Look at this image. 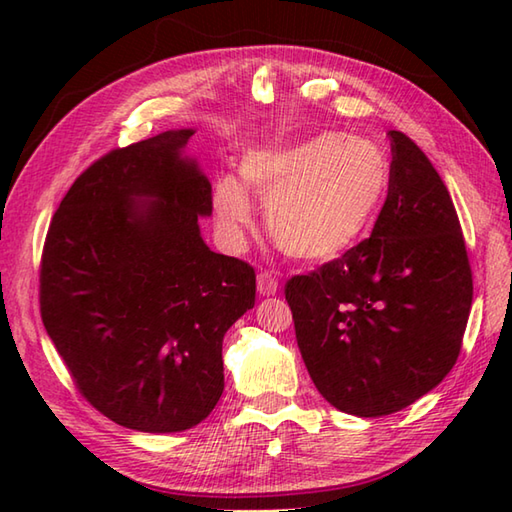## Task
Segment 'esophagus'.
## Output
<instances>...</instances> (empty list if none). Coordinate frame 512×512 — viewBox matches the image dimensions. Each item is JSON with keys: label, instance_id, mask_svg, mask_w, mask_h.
I'll return each mask as SVG.
<instances>
[{"label": "esophagus", "instance_id": "esophagus-1", "mask_svg": "<svg viewBox=\"0 0 512 512\" xmlns=\"http://www.w3.org/2000/svg\"><path fill=\"white\" fill-rule=\"evenodd\" d=\"M277 288H279V281H277V277L273 273H270V270H262V273L257 275V292L262 297L275 295Z\"/></svg>", "mask_w": 512, "mask_h": 512}]
</instances>
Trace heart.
I'll return each mask as SVG.
<instances>
[{"instance_id":"b5f03b06","label":"heart","mask_w":512,"mask_h":512,"mask_svg":"<svg viewBox=\"0 0 512 512\" xmlns=\"http://www.w3.org/2000/svg\"><path fill=\"white\" fill-rule=\"evenodd\" d=\"M239 173L266 200L275 244L303 262H325L343 255L372 226L391 169L372 140L325 132L292 147L248 151ZM213 209L233 235L253 220L248 191L233 176L215 182Z\"/></svg>"}]
</instances>
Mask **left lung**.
Returning a JSON list of instances; mask_svg holds the SVG:
<instances>
[{
  "mask_svg": "<svg viewBox=\"0 0 512 512\" xmlns=\"http://www.w3.org/2000/svg\"><path fill=\"white\" fill-rule=\"evenodd\" d=\"M387 200L372 235L295 275L286 301L312 383L339 411L378 418L451 372L473 275L451 195L420 147L391 129Z\"/></svg>",
  "mask_w": 512,
  "mask_h": 512,
  "instance_id": "left-lung-1",
  "label": "left lung"
}]
</instances>
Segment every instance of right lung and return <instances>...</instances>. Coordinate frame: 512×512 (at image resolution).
<instances>
[{"instance_id": "1", "label": "right lung", "mask_w": 512, "mask_h": 512, "mask_svg": "<svg viewBox=\"0 0 512 512\" xmlns=\"http://www.w3.org/2000/svg\"><path fill=\"white\" fill-rule=\"evenodd\" d=\"M191 136L165 132L92 162L41 253V319L76 389L145 433L209 416L224 391V334L255 306V268L200 235L213 195L182 156Z\"/></svg>"}]
</instances>
